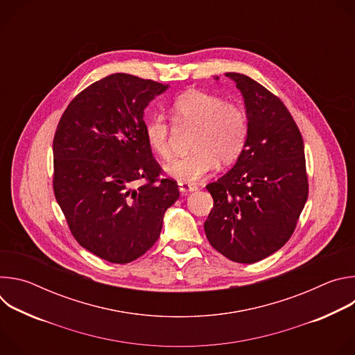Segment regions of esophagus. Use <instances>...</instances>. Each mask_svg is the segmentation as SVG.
Returning <instances> with one entry per match:
<instances>
[{
	"instance_id": "34e87169",
	"label": "esophagus",
	"mask_w": 355,
	"mask_h": 355,
	"mask_svg": "<svg viewBox=\"0 0 355 355\" xmlns=\"http://www.w3.org/2000/svg\"><path fill=\"white\" fill-rule=\"evenodd\" d=\"M178 188L181 193H187V192H193L198 189L196 185L193 184H187V182H178Z\"/></svg>"
}]
</instances>
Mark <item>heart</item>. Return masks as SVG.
Segmentation results:
<instances>
[{
	"instance_id": "b5f03b06",
	"label": "heart",
	"mask_w": 355,
	"mask_h": 355,
	"mask_svg": "<svg viewBox=\"0 0 355 355\" xmlns=\"http://www.w3.org/2000/svg\"><path fill=\"white\" fill-rule=\"evenodd\" d=\"M171 115L175 122L198 126L191 155L164 166L167 177L192 184L216 168L219 160L234 162L244 148L248 123L244 111L218 95L189 91L174 99ZM148 147L162 159L170 157V123L163 114L151 115L144 125Z\"/></svg>"
}]
</instances>
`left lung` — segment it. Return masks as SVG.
<instances>
[{
    "label": "left lung",
    "mask_w": 355,
    "mask_h": 355,
    "mask_svg": "<svg viewBox=\"0 0 355 355\" xmlns=\"http://www.w3.org/2000/svg\"><path fill=\"white\" fill-rule=\"evenodd\" d=\"M225 76L241 92L248 133L232 170L207 185L214 209L204 229L226 259L252 264L278 251L296 227L309 191L305 148L278 96L244 74Z\"/></svg>",
    "instance_id": "1"
}]
</instances>
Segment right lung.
Segmentation results:
<instances>
[{"label": "right lung", "instance_id": "obj_1", "mask_svg": "<svg viewBox=\"0 0 355 355\" xmlns=\"http://www.w3.org/2000/svg\"><path fill=\"white\" fill-rule=\"evenodd\" d=\"M168 85L116 73L80 92L53 139V188L76 240L99 259L130 263L153 245L180 196L144 137V110ZM137 179L145 184L133 189Z\"/></svg>", "mask_w": 355, "mask_h": 355}]
</instances>
